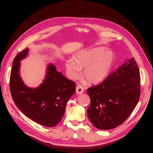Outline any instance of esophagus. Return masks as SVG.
<instances>
[{"mask_svg": "<svg viewBox=\"0 0 153 153\" xmlns=\"http://www.w3.org/2000/svg\"><path fill=\"white\" fill-rule=\"evenodd\" d=\"M84 91V87L81 85H77L76 87V94L80 95L81 94H82L83 92Z\"/></svg>", "mask_w": 153, "mask_h": 153, "instance_id": "1", "label": "esophagus"}]
</instances>
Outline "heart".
Segmentation results:
<instances>
[{"label":"heart","mask_w":153,"mask_h":153,"mask_svg":"<svg viewBox=\"0 0 153 153\" xmlns=\"http://www.w3.org/2000/svg\"><path fill=\"white\" fill-rule=\"evenodd\" d=\"M115 61V56L103 47L87 50L78 53L75 61L69 59L66 63L69 77L73 80L79 78L81 69L84 68L83 77L90 84L102 82L108 75Z\"/></svg>","instance_id":"heart-1"}]
</instances>
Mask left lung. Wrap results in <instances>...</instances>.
<instances>
[{"mask_svg": "<svg viewBox=\"0 0 153 153\" xmlns=\"http://www.w3.org/2000/svg\"><path fill=\"white\" fill-rule=\"evenodd\" d=\"M87 91L91 98L87 115L96 128L108 130L123 124L140 95V73L134 59H128L100 84Z\"/></svg>", "mask_w": 153, "mask_h": 153, "instance_id": "left-lung-1", "label": "left lung"}]
</instances>
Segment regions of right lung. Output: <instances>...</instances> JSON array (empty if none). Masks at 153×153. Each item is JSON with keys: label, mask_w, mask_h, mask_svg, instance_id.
I'll use <instances>...</instances> for the list:
<instances>
[{"label": "right lung", "mask_w": 153, "mask_h": 153, "mask_svg": "<svg viewBox=\"0 0 153 153\" xmlns=\"http://www.w3.org/2000/svg\"><path fill=\"white\" fill-rule=\"evenodd\" d=\"M29 49L19 52L14 59L10 87L17 107L27 117L43 126L53 127L65 112L68 100L75 92V83L68 80L50 64L43 82L38 87L29 88L20 76V61L28 54Z\"/></svg>", "instance_id": "1"}]
</instances>
